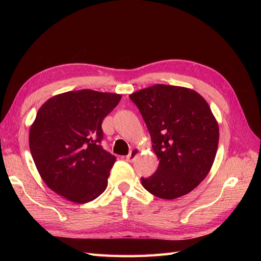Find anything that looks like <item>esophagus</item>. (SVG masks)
Listing matches in <instances>:
<instances>
[{"mask_svg":"<svg viewBox=\"0 0 261 261\" xmlns=\"http://www.w3.org/2000/svg\"><path fill=\"white\" fill-rule=\"evenodd\" d=\"M138 153H139V149H137V148L131 149V151L129 152V154H127V156L125 157V160H126V162H129V163H132L136 159V157L138 156Z\"/></svg>","mask_w":261,"mask_h":261,"instance_id":"esophagus-1","label":"esophagus"}]
</instances>
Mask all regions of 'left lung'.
Segmentation results:
<instances>
[{
    "label": "left lung",
    "instance_id": "obj_1",
    "mask_svg": "<svg viewBox=\"0 0 261 261\" xmlns=\"http://www.w3.org/2000/svg\"><path fill=\"white\" fill-rule=\"evenodd\" d=\"M139 109L159 159L153 175L141 177L152 195L174 199L193 191L212 167L219 125L206 101L195 91L157 84L130 95Z\"/></svg>",
    "mask_w": 261,
    "mask_h": 261
}]
</instances>
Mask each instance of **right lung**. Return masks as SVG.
<instances>
[{
    "label": "right lung",
    "mask_w": 261,
    "mask_h": 261,
    "mask_svg": "<svg viewBox=\"0 0 261 261\" xmlns=\"http://www.w3.org/2000/svg\"><path fill=\"white\" fill-rule=\"evenodd\" d=\"M121 95L92 90L66 92L39 109L30 127V152L41 178L75 203L98 197L115 156L102 147V122Z\"/></svg>",
    "instance_id": "obj_1"
}]
</instances>
